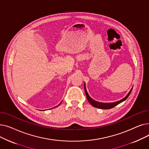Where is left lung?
Returning <instances> with one entry per match:
<instances>
[{
	"mask_svg": "<svg viewBox=\"0 0 149 149\" xmlns=\"http://www.w3.org/2000/svg\"><path fill=\"white\" fill-rule=\"evenodd\" d=\"M84 91H85V93H86V95L87 99L88 100V101L89 102V103L93 107H97L99 109H110L111 108H113V107L116 106V105H118V104L121 103L123 101H124V100H126L128 97L129 96V95L130 94V93L132 92V88L131 89V90L130 91V92H129L128 94L126 96V97H124V98H123L122 100L118 101H116V102H113V103H100V102H98V101H96L95 100H93L92 98H91L90 97V96L89 95L88 93L86 91V84L84 83Z\"/></svg>",
	"mask_w": 149,
	"mask_h": 149,
	"instance_id": "left-lung-1",
	"label": "left lung"
}]
</instances>
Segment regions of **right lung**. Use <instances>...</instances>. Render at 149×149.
Returning <instances> with one entry per match:
<instances>
[{
	"label": "right lung",
	"mask_w": 149,
	"mask_h": 149,
	"mask_svg": "<svg viewBox=\"0 0 149 149\" xmlns=\"http://www.w3.org/2000/svg\"><path fill=\"white\" fill-rule=\"evenodd\" d=\"M59 104H58V105H59Z\"/></svg>",
	"instance_id": "right-lung-1"
}]
</instances>
